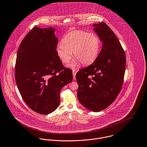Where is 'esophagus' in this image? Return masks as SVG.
Here are the masks:
<instances>
[{
    "label": "esophagus",
    "instance_id": "obj_1",
    "mask_svg": "<svg viewBox=\"0 0 147 147\" xmlns=\"http://www.w3.org/2000/svg\"><path fill=\"white\" fill-rule=\"evenodd\" d=\"M72 71H73V78H74V79H75V78H76V73H77V71H76V70H75V69H73Z\"/></svg>",
    "mask_w": 147,
    "mask_h": 147
}]
</instances>
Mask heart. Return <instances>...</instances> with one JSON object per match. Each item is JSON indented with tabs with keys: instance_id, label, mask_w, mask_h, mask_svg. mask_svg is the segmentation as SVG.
<instances>
[{
	"instance_id": "heart-1",
	"label": "heart",
	"mask_w": 147,
	"mask_h": 147,
	"mask_svg": "<svg viewBox=\"0 0 147 147\" xmlns=\"http://www.w3.org/2000/svg\"><path fill=\"white\" fill-rule=\"evenodd\" d=\"M100 40L95 34L84 31H74L64 36L62 43L57 47V52L64 63L70 61L73 52L76 59L70 66L74 67L79 61L84 65L94 61L100 53Z\"/></svg>"
}]
</instances>
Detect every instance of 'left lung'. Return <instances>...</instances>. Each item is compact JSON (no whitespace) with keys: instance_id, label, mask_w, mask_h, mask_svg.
<instances>
[{"instance_id":"left-lung-1","label":"left lung","mask_w":147,"mask_h":147,"mask_svg":"<svg viewBox=\"0 0 147 147\" xmlns=\"http://www.w3.org/2000/svg\"><path fill=\"white\" fill-rule=\"evenodd\" d=\"M102 42L96 59L76 74L77 97L86 109L100 112L112 104L120 93L124 81L126 56L118 38L105 23L93 24Z\"/></svg>"}]
</instances>
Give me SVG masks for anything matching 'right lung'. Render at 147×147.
<instances>
[{"label": "right lung", "instance_id": "add662e5", "mask_svg": "<svg viewBox=\"0 0 147 147\" xmlns=\"http://www.w3.org/2000/svg\"><path fill=\"white\" fill-rule=\"evenodd\" d=\"M55 28L34 27L17 53L15 77L20 95L32 111L41 115L54 112L60 103L61 89L73 80L56 50Z\"/></svg>", "mask_w": 147, "mask_h": 147}]
</instances>
